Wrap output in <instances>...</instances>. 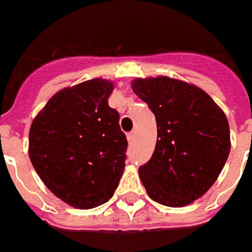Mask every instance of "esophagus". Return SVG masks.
Returning <instances> with one entry per match:
<instances>
[{
	"instance_id": "34e87169",
	"label": "esophagus",
	"mask_w": 252,
	"mask_h": 252,
	"mask_svg": "<svg viewBox=\"0 0 252 252\" xmlns=\"http://www.w3.org/2000/svg\"><path fill=\"white\" fill-rule=\"evenodd\" d=\"M127 140H129L130 144H133L134 143V140H136V131H131L127 134Z\"/></svg>"
}]
</instances>
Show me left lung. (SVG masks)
I'll list each match as a JSON object with an SVG mask.
<instances>
[{
  "label": "left lung",
  "mask_w": 252,
  "mask_h": 252,
  "mask_svg": "<svg viewBox=\"0 0 252 252\" xmlns=\"http://www.w3.org/2000/svg\"><path fill=\"white\" fill-rule=\"evenodd\" d=\"M131 87L155 115L158 130L140 179L155 202L185 207L208 191L227 161L226 115L205 91L166 76L137 79Z\"/></svg>",
  "instance_id": "obj_1"
}]
</instances>
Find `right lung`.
<instances>
[{"label": "right lung", "mask_w": 252, "mask_h": 252, "mask_svg": "<svg viewBox=\"0 0 252 252\" xmlns=\"http://www.w3.org/2000/svg\"><path fill=\"white\" fill-rule=\"evenodd\" d=\"M114 84L93 79L63 89L32 123L29 157L51 193L79 209L114 195L123 175L127 140L119 112L108 105Z\"/></svg>", "instance_id": "add662e5"}]
</instances>
